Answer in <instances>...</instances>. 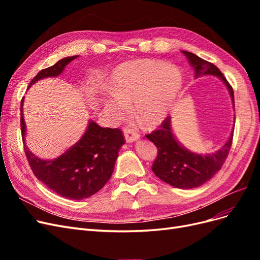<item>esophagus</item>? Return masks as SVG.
<instances>
[{
    "label": "esophagus",
    "instance_id": "34e87169",
    "mask_svg": "<svg viewBox=\"0 0 260 260\" xmlns=\"http://www.w3.org/2000/svg\"><path fill=\"white\" fill-rule=\"evenodd\" d=\"M123 135H124L125 141H127L128 143L135 142V141L140 139V135L138 132H136L135 130H132V129H128V128L123 129Z\"/></svg>",
    "mask_w": 260,
    "mask_h": 260
}]
</instances>
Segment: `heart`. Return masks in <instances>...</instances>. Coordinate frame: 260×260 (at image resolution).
I'll return each mask as SVG.
<instances>
[{"label":"heart","instance_id":"1","mask_svg":"<svg viewBox=\"0 0 260 260\" xmlns=\"http://www.w3.org/2000/svg\"><path fill=\"white\" fill-rule=\"evenodd\" d=\"M182 85V74L174 65L153 59L130 60L114 69L112 93L102 96L101 102L115 120L123 119L132 103L139 122L153 127L169 115Z\"/></svg>","mask_w":260,"mask_h":260}]
</instances>
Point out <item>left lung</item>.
<instances>
[{"label": "left lung", "mask_w": 260, "mask_h": 260, "mask_svg": "<svg viewBox=\"0 0 260 260\" xmlns=\"http://www.w3.org/2000/svg\"><path fill=\"white\" fill-rule=\"evenodd\" d=\"M194 69V77L211 75L218 77L231 96L234 107V93L222 73L211 62L199 57L191 52L181 51ZM235 122V118H234ZM146 138L157 146L158 154L152 170L164 182L179 188H193L204 184L221 169L232 144L233 129L226 142L218 151L211 154H198L191 152L181 144L176 138L171 125V118H166L158 130L147 135Z\"/></svg>", "instance_id": "left-lung-1"}]
</instances>
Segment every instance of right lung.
Segmentation results:
<instances>
[{
  "label": "right lung",
  "instance_id": "obj_1",
  "mask_svg": "<svg viewBox=\"0 0 260 260\" xmlns=\"http://www.w3.org/2000/svg\"><path fill=\"white\" fill-rule=\"evenodd\" d=\"M78 57L61 58L56 64L39 73L29 88L44 78L57 77L65 67ZM22 98L20 105V125L25 153L35 176L52 191L69 200H83L99 192L112 177L118 152L124 144L119 129L103 128L93 120L80 140L54 159H42L29 151L26 145L27 129L23 119Z\"/></svg>",
  "mask_w": 260,
  "mask_h": 260
}]
</instances>
